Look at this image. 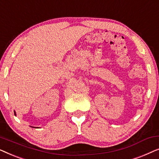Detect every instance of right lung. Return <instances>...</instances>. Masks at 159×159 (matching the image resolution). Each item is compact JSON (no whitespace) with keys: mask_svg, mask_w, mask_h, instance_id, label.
Masks as SVG:
<instances>
[{"mask_svg":"<svg viewBox=\"0 0 159 159\" xmlns=\"http://www.w3.org/2000/svg\"><path fill=\"white\" fill-rule=\"evenodd\" d=\"M14 114H15V115H16V113H15V112H14Z\"/></svg>","mask_w":159,"mask_h":159,"instance_id":"right-lung-1","label":"right lung"}]
</instances>
